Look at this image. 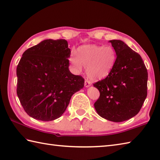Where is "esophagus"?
<instances>
[{
	"mask_svg": "<svg viewBox=\"0 0 160 160\" xmlns=\"http://www.w3.org/2000/svg\"><path fill=\"white\" fill-rule=\"evenodd\" d=\"M84 85H85V87H86V88L90 87V86H91L90 81L88 80V79H86V80H85V83H84Z\"/></svg>",
	"mask_w": 160,
	"mask_h": 160,
	"instance_id": "esophagus-1",
	"label": "esophagus"
}]
</instances>
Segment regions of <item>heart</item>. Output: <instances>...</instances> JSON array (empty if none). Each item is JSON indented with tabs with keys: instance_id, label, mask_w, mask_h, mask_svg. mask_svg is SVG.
I'll return each mask as SVG.
<instances>
[{
	"instance_id": "obj_1",
	"label": "heart",
	"mask_w": 160,
	"mask_h": 160,
	"mask_svg": "<svg viewBox=\"0 0 160 160\" xmlns=\"http://www.w3.org/2000/svg\"><path fill=\"white\" fill-rule=\"evenodd\" d=\"M116 52L110 45L88 44L79 47L72 52L70 62L77 71L86 67L87 74L92 79L98 80L107 77L115 66Z\"/></svg>"
}]
</instances>
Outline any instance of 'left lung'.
I'll return each mask as SVG.
<instances>
[{"label": "left lung", "instance_id": "obj_1", "mask_svg": "<svg viewBox=\"0 0 160 160\" xmlns=\"http://www.w3.org/2000/svg\"><path fill=\"white\" fill-rule=\"evenodd\" d=\"M109 42L117 59L109 75L93 84L100 92L94 105L103 118L121 122L135 116L142 108L147 96L148 72L141 56L124 42Z\"/></svg>", "mask_w": 160, "mask_h": 160}]
</instances>
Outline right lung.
Listing matches in <instances>:
<instances>
[{
	"instance_id": "right-lung-1",
	"label": "right lung",
	"mask_w": 160,
	"mask_h": 160,
	"mask_svg": "<svg viewBox=\"0 0 160 160\" xmlns=\"http://www.w3.org/2000/svg\"><path fill=\"white\" fill-rule=\"evenodd\" d=\"M70 49L65 39H47L28 49L16 68L17 95L26 113L52 121L66 111L84 79L69 70Z\"/></svg>"
}]
</instances>
